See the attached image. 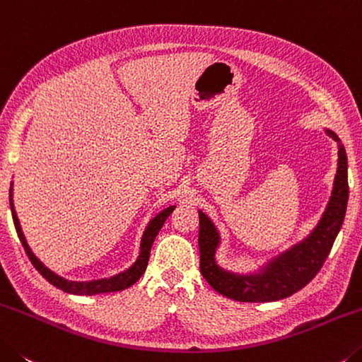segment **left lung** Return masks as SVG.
<instances>
[{
    "mask_svg": "<svg viewBox=\"0 0 362 362\" xmlns=\"http://www.w3.org/2000/svg\"><path fill=\"white\" fill-rule=\"evenodd\" d=\"M329 136L339 141V136L325 129ZM348 204V162L343 146L339 144V168L334 189L321 221L303 242L284 252L281 257L266 264L258 274L240 276L228 272L216 264L215 252L220 244V234L205 213L199 211V250L200 272L205 281L216 290L235 301H276L287 298L313 281L329 257L335 237L345 220Z\"/></svg>",
    "mask_w": 362,
    "mask_h": 362,
    "instance_id": "obj_1",
    "label": "left lung"
}]
</instances>
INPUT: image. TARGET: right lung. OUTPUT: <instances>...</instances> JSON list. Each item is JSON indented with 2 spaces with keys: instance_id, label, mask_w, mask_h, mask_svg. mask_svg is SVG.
I'll list each match as a JSON object with an SVG mask.
<instances>
[{
  "instance_id": "1",
  "label": "right lung",
  "mask_w": 362,
  "mask_h": 362,
  "mask_svg": "<svg viewBox=\"0 0 362 362\" xmlns=\"http://www.w3.org/2000/svg\"><path fill=\"white\" fill-rule=\"evenodd\" d=\"M11 186H13V185H11ZM9 199H11V211H13V220H14L17 235H19V239L22 242L23 248H25V253H27V257L30 258L32 264L35 266V268H37V271L45 277L47 282L52 284V286L57 287V288L64 290V292L74 293V295H96V293L118 292V290H125L129 286H133V284L138 281L142 274H144V271L147 268V263H149L151 247L153 244V240H156V235L158 234V230L162 229L165 220H167V218L170 216V213L175 210V206H168V209L160 211L156 218H152L151 223L147 224V228L144 230V235H142V240H141V253H139L138 259H136L132 268L127 269L125 272H120V274H117V276H112V277H109V279H99V281H90V282H75V281H67V279H64V277L54 274V272H52L51 269H47L46 266L41 263L37 257H35L33 252L30 250V247H28V244H27L25 237H23L19 218H17V215H16V210H14V205H13V187H11Z\"/></svg>"
}]
</instances>
